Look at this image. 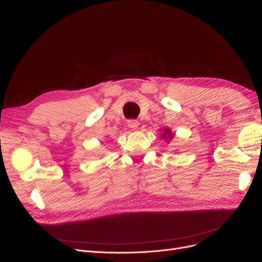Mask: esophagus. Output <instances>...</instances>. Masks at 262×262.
<instances>
[{"label": "esophagus", "instance_id": "1", "mask_svg": "<svg viewBox=\"0 0 262 262\" xmlns=\"http://www.w3.org/2000/svg\"><path fill=\"white\" fill-rule=\"evenodd\" d=\"M128 125H129V128H131V129H135V128H138L139 121L134 120V119H130V120H128Z\"/></svg>", "mask_w": 262, "mask_h": 262}]
</instances>
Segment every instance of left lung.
Here are the masks:
<instances>
[{
	"label": "left lung",
	"instance_id": "1",
	"mask_svg": "<svg viewBox=\"0 0 262 262\" xmlns=\"http://www.w3.org/2000/svg\"><path fill=\"white\" fill-rule=\"evenodd\" d=\"M162 137H164V138L168 137L169 139H171V138H172V134L170 133V130H169V129H165V130H164V133H162Z\"/></svg>",
	"mask_w": 262,
	"mask_h": 262
}]
</instances>
